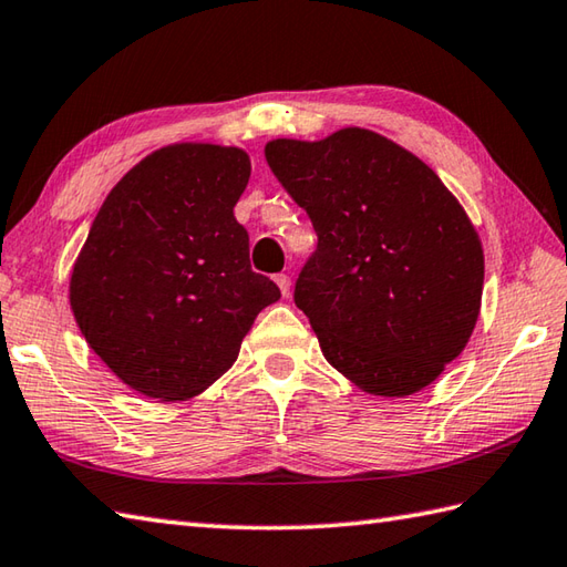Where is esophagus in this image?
Returning a JSON list of instances; mask_svg holds the SVG:
<instances>
[{
  "label": "esophagus",
  "instance_id": "34e87169",
  "mask_svg": "<svg viewBox=\"0 0 567 567\" xmlns=\"http://www.w3.org/2000/svg\"><path fill=\"white\" fill-rule=\"evenodd\" d=\"M275 282H277V287H280V292L287 297V295H290V275H285V272H280V275H277L275 277Z\"/></svg>",
  "mask_w": 567,
  "mask_h": 567
}]
</instances>
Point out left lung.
I'll use <instances>...</instances> for the list:
<instances>
[{
	"label": "left lung",
	"mask_w": 567,
	"mask_h": 567,
	"mask_svg": "<svg viewBox=\"0 0 567 567\" xmlns=\"http://www.w3.org/2000/svg\"><path fill=\"white\" fill-rule=\"evenodd\" d=\"M265 159L317 233L295 305L327 361L373 395L435 381L470 341L484 285L457 198L415 154L361 127L272 140Z\"/></svg>",
	"instance_id": "1"
}]
</instances>
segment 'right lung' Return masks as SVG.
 <instances>
[{
  "label": "right lung",
  "mask_w": 567,
  "mask_h": 567,
  "mask_svg": "<svg viewBox=\"0 0 567 567\" xmlns=\"http://www.w3.org/2000/svg\"><path fill=\"white\" fill-rule=\"evenodd\" d=\"M248 154L172 144L130 169L87 233L71 275L85 341L135 391L184 401L224 375L260 309L280 299L252 272L233 206Z\"/></svg>",
  "instance_id": "right-lung-1"
}]
</instances>
